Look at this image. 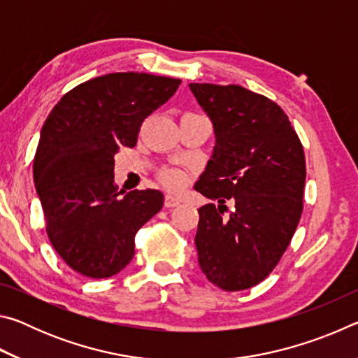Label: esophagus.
Listing matches in <instances>:
<instances>
[{
    "instance_id": "obj_1",
    "label": "esophagus",
    "mask_w": 358,
    "mask_h": 358,
    "mask_svg": "<svg viewBox=\"0 0 358 358\" xmlns=\"http://www.w3.org/2000/svg\"><path fill=\"white\" fill-rule=\"evenodd\" d=\"M181 203L180 199L177 196H172V194H167L166 199H164V205L167 208H173V207H178Z\"/></svg>"
}]
</instances>
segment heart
<instances>
[{"mask_svg": "<svg viewBox=\"0 0 358 358\" xmlns=\"http://www.w3.org/2000/svg\"><path fill=\"white\" fill-rule=\"evenodd\" d=\"M161 181L164 183L167 187H172V189H175V187H180L181 185H183V173H181L180 171H175V169H166V171L161 172Z\"/></svg>", "mask_w": 358, "mask_h": 358, "instance_id": "b5f03b06", "label": "heart"}]
</instances>
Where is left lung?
<instances>
[{"mask_svg":"<svg viewBox=\"0 0 358 358\" xmlns=\"http://www.w3.org/2000/svg\"><path fill=\"white\" fill-rule=\"evenodd\" d=\"M189 88L216 136L213 156L194 187L220 203L199 208V265L222 290L250 289L273 271L300 222L303 145L287 115L265 96L240 85Z\"/></svg>","mask_w":358,"mask_h":358,"instance_id":"8db88e82","label":"left lung"}]
</instances>
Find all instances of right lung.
<instances>
[{
    "instance_id": "1",
    "label": "right lung",
    "mask_w": 358,
    "mask_h": 358,
    "mask_svg": "<svg viewBox=\"0 0 358 358\" xmlns=\"http://www.w3.org/2000/svg\"><path fill=\"white\" fill-rule=\"evenodd\" d=\"M180 78L115 72L83 82L48 113L34 155V186L58 256L87 278H110L134 256V238L164 203L156 189L113 183L115 153L172 98Z\"/></svg>"
}]
</instances>
